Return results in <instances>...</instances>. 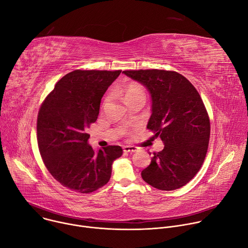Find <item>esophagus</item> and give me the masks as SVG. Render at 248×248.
<instances>
[{"label": "esophagus", "instance_id": "34e87169", "mask_svg": "<svg viewBox=\"0 0 248 248\" xmlns=\"http://www.w3.org/2000/svg\"><path fill=\"white\" fill-rule=\"evenodd\" d=\"M136 150H137V148L134 146H124V152H126V153H133Z\"/></svg>", "mask_w": 248, "mask_h": 248}]
</instances>
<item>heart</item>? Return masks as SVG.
Masks as SVG:
<instances>
[{
  "label": "heart",
  "mask_w": 248,
  "mask_h": 248,
  "mask_svg": "<svg viewBox=\"0 0 248 248\" xmlns=\"http://www.w3.org/2000/svg\"><path fill=\"white\" fill-rule=\"evenodd\" d=\"M123 96H124V100L126 103L129 100H132V99H135V98H138V97H143L144 98V92H143V90H142V88H141L140 85L132 82V83L127 84L123 89ZM108 101H109V97H106L104 102H103V105L105 106L106 104L108 103Z\"/></svg>",
  "instance_id": "1"
}]
</instances>
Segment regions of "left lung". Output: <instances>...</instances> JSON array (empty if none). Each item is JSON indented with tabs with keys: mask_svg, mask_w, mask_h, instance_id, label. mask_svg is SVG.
<instances>
[{
	"mask_svg": "<svg viewBox=\"0 0 248 248\" xmlns=\"http://www.w3.org/2000/svg\"><path fill=\"white\" fill-rule=\"evenodd\" d=\"M123 73L149 91L152 115L147 128L153 131V138L160 137L165 144L141 171L143 181L160 190L186 186L200 170L210 138V120L199 93L175 72L139 69Z\"/></svg>",
	"mask_w": 248,
	"mask_h": 248,
	"instance_id": "left-lung-1",
	"label": "left lung"
}]
</instances>
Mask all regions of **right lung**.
I'll return each instance as SVG.
<instances>
[{"label": "right lung", "mask_w": 248, "mask_h": 248, "mask_svg": "<svg viewBox=\"0 0 248 248\" xmlns=\"http://www.w3.org/2000/svg\"><path fill=\"white\" fill-rule=\"evenodd\" d=\"M122 70H75L61 78L41 105L37 141L43 162L62 186L90 193L110 181L121 146L95 152L87 129L95 123L103 95Z\"/></svg>", "instance_id": "1"}]
</instances>
